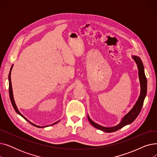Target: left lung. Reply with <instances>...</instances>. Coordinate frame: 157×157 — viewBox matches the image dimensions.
<instances>
[{"instance_id": "1", "label": "left lung", "mask_w": 157, "mask_h": 157, "mask_svg": "<svg viewBox=\"0 0 157 157\" xmlns=\"http://www.w3.org/2000/svg\"><path fill=\"white\" fill-rule=\"evenodd\" d=\"M133 58L137 64V67L139 69V76L140 83H141V94H140V96L138 98L136 104L134 106V108L130 111V112L127 113L125 116L123 117L121 123L115 127H109V128L102 127L99 125H97V123L92 121L91 119L88 117L90 123H91L94 127L99 129L101 130H102L104 132H108V133L113 132L117 131L120 128H123L124 126L128 125L131 123H132L136 119L140 112H141L142 107L143 105L144 98L146 95V92H147V79L144 74V66L141 60L140 59L138 56H133Z\"/></svg>"}]
</instances>
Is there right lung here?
<instances>
[{
	"instance_id": "add662e5",
	"label": "right lung",
	"mask_w": 157,
	"mask_h": 157,
	"mask_svg": "<svg viewBox=\"0 0 157 157\" xmlns=\"http://www.w3.org/2000/svg\"><path fill=\"white\" fill-rule=\"evenodd\" d=\"M12 68H13V66L11 67V70H10V74H9V93H10V100H11V104H12V105H13V108H14V110H15V111L18 114H19L20 116H21L25 120H27L29 123H30L31 125H34V126H35V127H38V128H42V127H40V126H38V125H35V124H34V123H31L30 121H29L25 117H23V115L20 113V111H18V108H17V107H16V104H15V102H14V98H13V90H12V85H11V69H12ZM59 121H56V122H55V123H53L52 125H54V124H56V123H58Z\"/></svg>"
}]
</instances>
